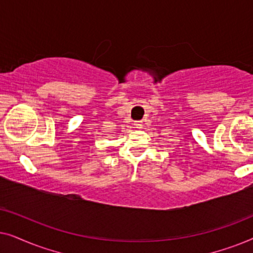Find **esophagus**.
Instances as JSON below:
<instances>
[{
    "mask_svg": "<svg viewBox=\"0 0 253 253\" xmlns=\"http://www.w3.org/2000/svg\"><path fill=\"white\" fill-rule=\"evenodd\" d=\"M133 126L137 127V129H141L143 127V122L141 121H137V122L133 123Z\"/></svg>",
    "mask_w": 253,
    "mask_h": 253,
    "instance_id": "1",
    "label": "esophagus"
}]
</instances>
